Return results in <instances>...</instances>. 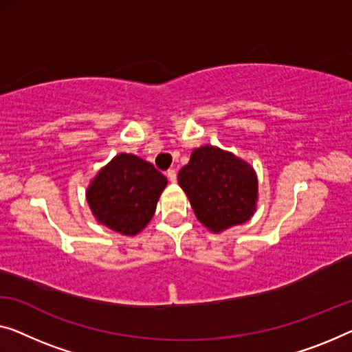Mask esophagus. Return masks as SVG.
I'll return each mask as SVG.
<instances>
[{"label":"esophagus","mask_w":352,"mask_h":352,"mask_svg":"<svg viewBox=\"0 0 352 352\" xmlns=\"http://www.w3.org/2000/svg\"><path fill=\"white\" fill-rule=\"evenodd\" d=\"M166 175H167V178H169V182H172V183L177 182V170L175 169H169L166 172Z\"/></svg>","instance_id":"1"}]
</instances>
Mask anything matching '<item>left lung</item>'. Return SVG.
I'll use <instances>...</instances> for the list:
<instances>
[{"instance_id": "obj_1", "label": "left lung", "mask_w": 352, "mask_h": 352, "mask_svg": "<svg viewBox=\"0 0 352 352\" xmlns=\"http://www.w3.org/2000/svg\"><path fill=\"white\" fill-rule=\"evenodd\" d=\"M178 185L190 199L204 226L221 232L253 217L258 201V178L245 161L206 145L191 153L178 172Z\"/></svg>"}]
</instances>
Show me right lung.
<instances>
[{"label":"right lung","mask_w":352,"mask_h":352,"mask_svg":"<svg viewBox=\"0 0 352 352\" xmlns=\"http://www.w3.org/2000/svg\"><path fill=\"white\" fill-rule=\"evenodd\" d=\"M167 178L153 164L122 153L94 177L87 201L99 223L124 235L142 230L153 218Z\"/></svg>","instance_id":"obj_1"}]
</instances>
